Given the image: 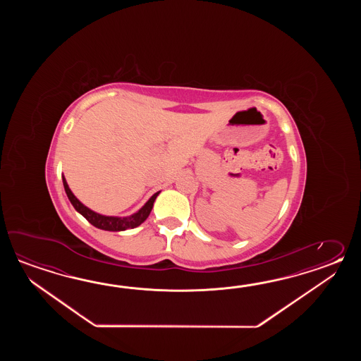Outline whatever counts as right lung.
I'll return each instance as SVG.
<instances>
[{
    "mask_svg": "<svg viewBox=\"0 0 361 361\" xmlns=\"http://www.w3.org/2000/svg\"><path fill=\"white\" fill-rule=\"evenodd\" d=\"M61 178H63V185H64L66 193H67L69 201H71L73 207L76 209L80 214L92 223L94 227L104 231L118 232V231L131 230V228H135V227L140 226L148 218V215L154 207V200L160 193V191H159L152 195L146 204L134 214L129 215V216H109V215H102L99 213H95V212H92V209L85 207L84 204L77 199L76 196L69 190L66 178L63 176H61Z\"/></svg>",
    "mask_w": 361,
    "mask_h": 361,
    "instance_id": "1",
    "label": "right lung"
}]
</instances>
